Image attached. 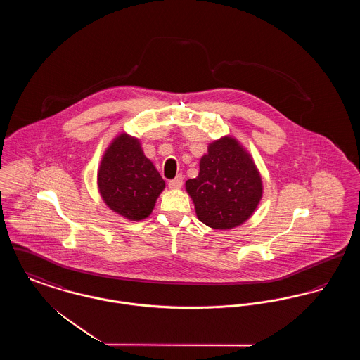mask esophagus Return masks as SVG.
I'll return each mask as SVG.
<instances>
[{
  "instance_id": "34e87169",
  "label": "esophagus",
  "mask_w": 360,
  "mask_h": 360,
  "mask_svg": "<svg viewBox=\"0 0 360 360\" xmlns=\"http://www.w3.org/2000/svg\"><path fill=\"white\" fill-rule=\"evenodd\" d=\"M182 184H184V176H182V175H176V176H175L174 179H172V181H169V188H182Z\"/></svg>"
}]
</instances>
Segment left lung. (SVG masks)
<instances>
[{"label": "left lung", "mask_w": 360, "mask_h": 360, "mask_svg": "<svg viewBox=\"0 0 360 360\" xmlns=\"http://www.w3.org/2000/svg\"><path fill=\"white\" fill-rule=\"evenodd\" d=\"M197 217L214 229H231L245 223L263 194L257 166L236 139L224 136L207 147L200 172L186 181Z\"/></svg>", "instance_id": "8db88e82"}]
</instances>
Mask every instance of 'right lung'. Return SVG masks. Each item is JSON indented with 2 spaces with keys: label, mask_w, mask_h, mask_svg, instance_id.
<instances>
[{
  "label": "right lung",
  "mask_w": 360,
  "mask_h": 360,
  "mask_svg": "<svg viewBox=\"0 0 360 360\" xmlns=\"http://www.w3.org/2000/svg\"><path fill=\"white\" fill-rule=\"evenodd\" d=\"M103 202L131 221L148 217L166 186L136 137L121 134L106 148L97 175Z\"/></svg>",
  "instance_id": "add662e5"
}]
</instances>
